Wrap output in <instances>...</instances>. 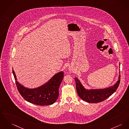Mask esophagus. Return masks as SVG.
<instances>
[{
    "instance_id": "1",
    "label": "esophagus",
    "mask_w": 129,
    "mask_h": 129,
    "mask_svg": "<svg viewBox=\"0 0 129 129\" xmlns=\"http://www.w3.org/2000/svg\"><path fill=\"white\" fill-rule=\"evenodd\" d=\"M69 72H72V69H71V68H69Z\"/></svg>"
}]
</instances>
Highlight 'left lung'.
Wrapping results in <instances>:
<instances>
[{
    "mask_svg": "<svg viewBox=\"0 0 129 129\" xmlns=\"http://www.w3.org/2000/svg\"><path fill=\"white\" fill-rule=\"evenodd\" d=\"M119 63V67H120ZM120 70V69H119ZM117 81L113 86L102 89H87L82 85L80 80L76 77L74 78L76 83L77 92L79 96L87 103H97L101 102L111 96L118 88L120 81V73Z\"/></svg>",
    "mask_w": 129,
    "mask_h": 129,
    "instance_id": "8db88e82",
    "label": "left lung"
}]
</instances>
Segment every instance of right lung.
Wrapping results in <instances>:
<instances>
[{"label": "right lung", "mask_w": 129, "mask_h": 129, "mask_svg": "<svg viewBox=\"0 0 129 129\" xmlns=\"http://www.w3.org/2000/svg\"><path fill=\"white\" fill-rule=\"evenodd\" d=\"M13 73L19 93L28 102L37 105L47 106L54 104L58 98L59 88L64 77L63 71L55 74L43 85L33 88L26 87L17 81L13 68Z\"/></svg>", "instance_id": "obj_1"}]
</instances>
